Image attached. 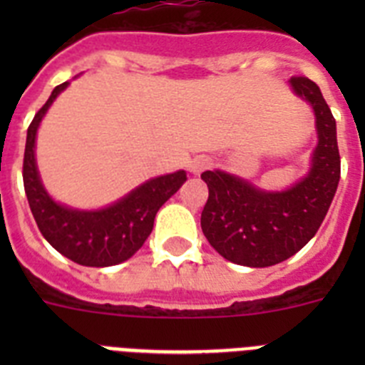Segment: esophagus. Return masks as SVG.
<instances>
[{"label":"esophagus","instance_id":"obj_1","mask_svg":"<svg viewBox=\"0 0 365 365\" xmlns=\"http://www.w3.org/2000/svg\"><path fill=\"white\" fill-rule=\"evenodd\" d=\"M212 164V160L208 159V157H195L193 160H190V172L193 173V175H199V173H202L205 170H208Z\"/></svg>","mask_w":365,"mask_h":365}]
</instances>
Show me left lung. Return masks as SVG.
Here are the masks:
<instances>
[{
  "mask_svg": "<svg viewBox=\"0 0 365 365\" xmlns=\"http://www.w3.org/2000/svg\"><path fill=\"white\" fill-rule=\"evenodd\" d=\"M292 91L314 109L318 146L309 173L285 192H263L225 172H205L208 201L202 234L225 259L243 267H270L294 256L314 237L340 180L336 122L320 87L292 76Z\"/></svg>",
  "mask_w": 365,
  "mask_h": 365,
  "instance_id": "1",
  "label": "left lung"
}]
</instances>
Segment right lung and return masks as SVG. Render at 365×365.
Returning a JSON list of instances; mask_svg holds the SVG:
<instances>
[{"label":"right lung","instance_id":"add662e5","mask_svg":"<svg viewBox=\"0 0 365 365\" xmlns=\"http://www.w3.org/2000/svg\"><path fill=\"white\" fill-rule=\"evenodd\" d=\"M63 82L51 93L43 108L34 115L27 130L24 157V186L29 206L41 235L62 256L83 267H111L130 259L153 230L160 206L185 185L186 172L179 170L146 180L125 197L102 210H73L53 201L38 175L34 144L41 118L60 93Z\"/></svg>","mask_w":365,"mask_h":365}]
</instances>
